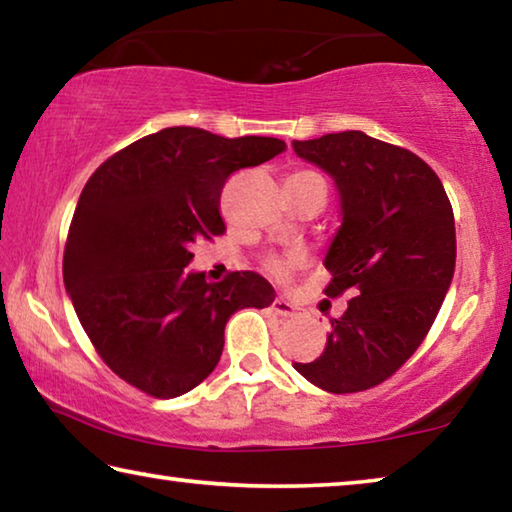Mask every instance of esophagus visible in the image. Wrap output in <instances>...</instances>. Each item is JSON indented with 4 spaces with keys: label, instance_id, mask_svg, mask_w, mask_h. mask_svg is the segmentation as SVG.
I'll return each mask as SVG.
<instances>
[{
    "label": "esophagus",
    "instance_id": "obj_1",
    "mask_svg": "<svg viewBox=\"0 0 512 512\" xmlns=\"http://www.w3.org/2000/svg\"><path fill=\"white\" fill-rule=\"evenodd\" d=\"M273 311L280 316H293L296 314V305L287 298H275L273 300Z\"/></svg>",
    "mask_w": 512,
    "mask_h": 512
}]
</instances>
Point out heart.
Returning <instances> with one entry per match:
<instances>
[{"label": "heart", "mask_w": 512, "mask_h": 512, "mask_svg": "<svg viewBox=\"0 0 512 512\" xmlns=\"http://www.w3.org/2000/svg\"><path fill=\"white\" fill-rule=\"evenodd\" d=\"M300 173H311V171H300ZM293 176H298V173H293ZM271 271L275 273V275H284L287 273V268L291 266V262H284V259H271Z\"/></svg>", "instance_id": "1"}]
</instances>
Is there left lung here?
I'll return each mask as SVG.
<instances>
[{
  "instance_id": "1",
  "label": "left lung",
  "mask_w": 512,
  "mask_h": 512,
  "mask_svg": "<svg viewBox=\"0 0 512 512\" xmlns=\"http://www.w3.org/2000/svg\"><path fill=\"white\" fill-rule=\"evenodd\" d=\"M293 151L339 189L325 293H359L332 318L325 352L293 368L327 393L366 391L418 350L438 316L456 266L452 205L427 162L361 131L293 140Z\"/></svg>"
}]
</instances>
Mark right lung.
<instances>
[{"instance_id": "right-lung-1", "label": "right lung", "mask_w": 512, "mask_h": 512, "mask_svg": "<svg viewBox=\"0 0 512 512\" xmlns=\"http://www.w3.org/2000/svg\"><path fill=\"white\" fill-rule=\"evenodd\" d=\"M287 144L173 126L112 155L83 187L63 280L85 334L112 372L153 397L192 391L216 368L225 323L275 291L253 271L207 282L187 271L196 239L223 235L221 189Z\"/></svg>"}]
</instances>
